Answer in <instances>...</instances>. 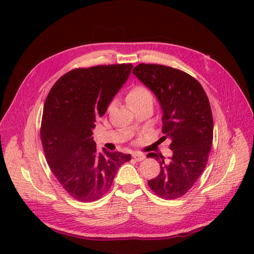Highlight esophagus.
I'll return each mask as SVG.
<instances>
[{
	"instance_id": "esophagus-1",
	"label": "esophagus",
	"mask_w": 254,
	"mask_h": 254,
	"mask_svg": "<svg viewBox=\"0 0 254 254\" xmlns=\"http://www.w3.org/2000/svg\"><path fill=\"white\" fill-rule=\"evenodd\" d=\"M132 156L136 161H142L143 159H145V155L141 154V153H134Z\"/></svg>"
}]
</instances>
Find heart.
I'll use <instances>...</instances> for the list:
<instances>
[{"instance_id": "heart-1", "label": "heart", "mask_w": 254, "mask_h": 254, "mask_svg": "<svg viewBox=\"0 0 254 254\" xmlns=\"http://www.w3.org/2000/svg\"><path fill=\"white\" fill-rule=\"evenodd\" d=\"M127 102L131 109L143 106L153 107L154 96L152 91L145 87V86H136V87L128 91L127 96Z\"/></svg>"}]
</instances>
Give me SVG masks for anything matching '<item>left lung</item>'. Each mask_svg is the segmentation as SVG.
Instances as JSON below:
<instances>
[{
    "label": "left lung",
    "mask_w": 254,
    "mask_h": 254,
    "mask_svg": "<svg viewBox=\"0 0 254 254\" xmlns=\"http://www.w3.org/2000/svg\"><path fill=\"white\" fill-rule=\"evenodd\" d=\"M133 74L153 91L163 112L161 139L169 138L171 157L160 154L148 157L159 160L160 172L148 181L163 198H178L190 190L207 164L213 143V116L206 94L190 75L158 64H138Z\"/></svg>",
    "instance_id": "obj_1"
}]
</instances>
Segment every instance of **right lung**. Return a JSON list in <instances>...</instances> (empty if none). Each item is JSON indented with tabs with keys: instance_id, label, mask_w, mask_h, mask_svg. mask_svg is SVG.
I'll return each instance as SVG.
<instances>
[{
	"instance_id": "add662e5",
	"label": "right lung",
	"mask_w": 254,
	"mask_h": 254,
	"mask_svg": "<svg viewBox=\"0 0 254 254\" xmlns=\"http://www.w3.org/2000/svg\"><path fill=\"white\" fill-rule=\"evenodd\" d=\"M132 64L76 68L64 74L48 95L41 120V142L53 175L75 199L93 202L109 190L130 154L98 152L96 120L131 74Z\"/></svg>"
}]
</instances>
